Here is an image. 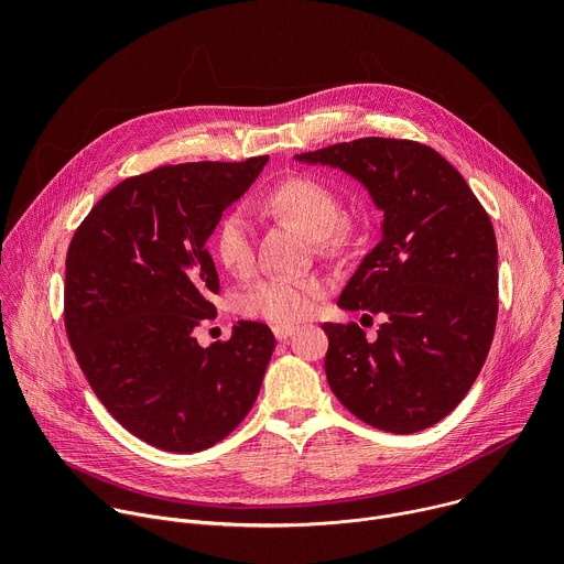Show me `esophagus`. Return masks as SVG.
Instances as JSON below:
<instances>
[{
	"label": "esophagus",
	"mask_w": 564,
	"mask_h": 564,
	"mask_svg": "<svg viewBox=\"0 0 564 564\" xmlns=\"http://www.w3.org/2000/svg\"><path fill=\"white\" fill-rule=\"evenodd\" d=\"M272 333H274V337H276L279 341H285V339H290V337L296 333V328H294V326H274Z\"/></svg>",
	"instance_id": "1"
}]
</instances>
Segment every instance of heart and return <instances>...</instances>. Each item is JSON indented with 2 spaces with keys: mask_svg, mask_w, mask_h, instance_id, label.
<instances>
[{
  "mask_svg": "<svg viewBox=\"0 0 564 564\" xmlns=\"http://www.w3.org/2000/svg\"><path fill=\"white\" fill-rule=\"evenodd\" d=\"M259 207L270 216L294 220L305 234L330 248L344 240L341 198L324 181L312 176H290L274 185ZM214 252L234 274H248L254 265L252 223L243 209H231L214 231ZM324 283L316 276H270L238 294V312L268 324L288 326L307 318L324 299Z\"/></svg>",
  "mask_w": 564,
  "mask_h": 564,
  "instance_id": "heart-1",
  "label": "heart"
}]
</instances>
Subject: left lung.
<instances>
[{
	"mask_svg": "<svg viewBox=\"0 0 564 564\" xmlns=\"http://www.w3.org/2000/svg\"><path fill=\"white\" fill-rule=\"evenodd\" d=\"M366 185L383 212L379 243L339 307L386 314L377 339L324 324L326 377L361 422L397 435L444 420L470 390L498 321V243L491 218L435 149L401 138H359L296 153Z\"/></svg>",
	"mask_w": 564,
	"mask_h": 564,
	"instance_id": "1",
	"label": "left lung"
}]
</instances>
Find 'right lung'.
<instances>
[{"label":"right lung","mask_w":564,"mask_h":564,"mask_svg":"<svg viewBox=\"0 0 564 564\" xmlns=\"http://www.w3.org/2000/svg\"><path fill=\"white\" fill-rule=\"evenodd\" d=\"M268 155L183 163L131 176L102 196L66 252L64 326L105 409L142 442L198 453L246 420L274 352L259 321L198 346L216 316L218 272L207 238Z\"/></svg>","instance_id":"obj_1"}]
</instances>
